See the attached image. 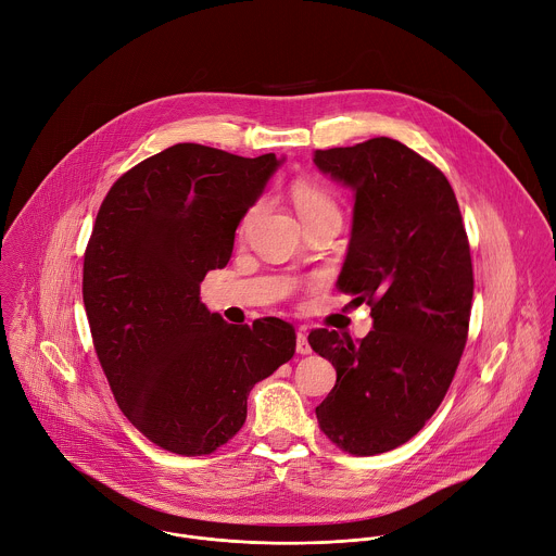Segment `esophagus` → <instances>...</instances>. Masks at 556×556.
Segmentation results:
<instances>
[{
    "label": "esophagus",
    "mask_w": 556,
    "mask_h": 556,
    "mask_svg": "<svg viewBox=\"0 0 556 556\" xmlns=\"http://www.w3.org/2000/svg\"><path fill=\"white\" fill-rule=\"evenodd\" d=\"M309 352H312V348H309V343H307V334H305V332H296V354L305 356V354H309Z\"/></svg>",
    "instance_id": "34e87169"
}]
</instances>
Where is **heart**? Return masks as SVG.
<instances>
[{"label": "heart", "instance_id": "b5f03b06", "mask_svg": "<svg viewBox=\"0 0 556 556\" xmlns=\"http://www.w3.org/2000/svg\"><path fill=\"white\" fill-rule=\"evenodd\" d=\"M290 195H292L296 213L303 222L312 219V217H319V215H330V213L339 215V206H337L334 198L324 187L314 185L309 180H296L290 189ZM257 211H260V204L249 211V215L244 217V228L253 222Z\"/></svg>", "mask_w": 556, "mask_h": 556}]
</instances>
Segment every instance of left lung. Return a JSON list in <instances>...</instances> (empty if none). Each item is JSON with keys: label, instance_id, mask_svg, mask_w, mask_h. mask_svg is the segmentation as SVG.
<instances>
[{"label": "left lung", "instance_id": "left-lung-1", "mask_svg": "<svg viewBox=\"0 0 556 556\" xmlns=\"http://www.w3.org/2000/svg\"><path fill=\"white\" fill-rule=\"evenodd\" d=\"M312 161L354 191L339 288L374 319L361 343L307 337L337 369L316 420L343 451L378 455L412 440L446 395L468 334L470 249L448 180L407 144L380 136Z\"/></svg>", "mask_w": 556, "mask_h": 556}]
</instances>
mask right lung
Wrapping results in <instances>:
<instances>
[{"instance_id":"1","label":"right lung","mask_w":556,"mask_h":556,"mask_svg":"<svg viewBox=\"0 0 556 556\" xmlns=\"http://www.w3.org/2000/svg\"><path fill=\"white\" fill-rule=\"evenodd\" d=\"M281 163L180 142L121 176L99 208L84 262L94 350L121 412L172 453L226 444L251 389L294 354L290 324L230 326L200 301Z\"/></svg>"}]
</instances>
